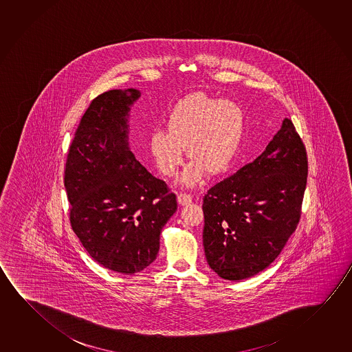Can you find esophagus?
I'll list each match as a JSON object with an SVG mask.
<instances>
[{
  "label": "esophagus",
  "mask_w": 352,
  "mask_h": 352,
  "mask_svg": "<svg viewBox=\"0 0 352 352\" xmlns=\"http://www.w3.org/2000/svg\"><path fill=\"white\" fill-rule=\"evenodd\" d=\"M192 200V196L188 192H180L178 195V202L180 205H188Z\"/></svg>",
  "instance_id": "1"
}]
</instances>
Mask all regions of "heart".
<instances>
[{
    "mask_svg": "<svg viewBox=\"0 0 352 352\" xmlns=\"http://www.w3.org/2000/svg\"><path fill=\"white\" fill-rule=\"evenodd\" d=\"M243 133V118L238 106L202 94L179 101L167 120V130H157L150 148L161 173L172 177L184 161V148L190 163L182 182L194 185L204 170L211 175L226 172L233 163Z\"/></svg>",
    "mask_w": 352,
    "mask_h": 352,
    "instance_id": "b5f03b06",
    "label": "heart"
}]
</instances>
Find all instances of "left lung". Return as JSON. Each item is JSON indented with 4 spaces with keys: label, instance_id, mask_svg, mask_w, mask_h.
<instances>
[{
    "label": "left lung",
    "instance_id": "8db88e82",
    "mask_svg": "<svg viewBox=\"0 0 352 352\" xmlns=\"http://www.w3.org/2000/svg\"><path fill=\"white\" fill-rule=\"evenodd\" d=\"M307 152L289 118L265 151L204 196L206 260L217 274L241 280L279 256L301 217Z\"/></svg>",
    "mask_w": 352,
    "mask_h": 352
}]
</instances>
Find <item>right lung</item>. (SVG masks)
Returning a JSON list of instances; mask_svg holds the SVG:
<instances>
[{
  "label": "right lung",
  "instance_id": "add662e5",
  "mask_svg": "<svg viewBox=\"0 0 352 352\" xmlns=\"http://www.w3.org/2000/svg\"><path fill=\"white\" fill-rule=\"evenodd\" d=\"M135 89L109 90L81 117L65 168L72 229L94 260L134 274L156 260L160 234L177 211V196L147 172L128 146Z\"/></svg>",
  "mask_w": 352,
  "mask_h": 352
}]
</instances>
